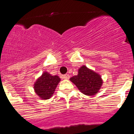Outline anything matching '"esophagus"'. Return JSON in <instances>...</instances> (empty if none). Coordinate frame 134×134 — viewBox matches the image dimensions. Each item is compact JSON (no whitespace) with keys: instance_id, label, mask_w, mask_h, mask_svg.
I'll return each instance as SVG.
<instances>
[{"instance_id":"1","label":"esophagus","mask_w":134,"mask_h":134,"mask_svg":"<svg viewBox=\"0 0 134 134\" xmlns=\"http://www.w3.org/2000/svg\"><path fill=\"white\" fill-rule=\"evenodd\" d=\"M69 77H70V76L69 74H65L64 75H63V78L65 79H69Z\"/></svg>"}]
</instances>
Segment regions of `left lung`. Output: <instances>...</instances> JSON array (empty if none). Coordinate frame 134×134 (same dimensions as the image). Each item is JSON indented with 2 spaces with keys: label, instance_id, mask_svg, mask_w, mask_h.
I'll use <instances>...</instances> for the list:
<instances>
[{
  "label": "left lung",
  "instance_id": "obj_1",
  "mask_svg": "<svg viewBox=\"0 0 134 134\" xmlns=\"http://www.w3.org/2000/svg\"><path fill=\"white\" fill-rule=\"evenodd\" d=\"M70 81L77 86L82 93L89 96L96 95L103 84L100 75L85 65L79 68L77 75L70 78Z\"/></svg>",
  "mask_w": 134,
  "mask_h": 134
}]
</instances>
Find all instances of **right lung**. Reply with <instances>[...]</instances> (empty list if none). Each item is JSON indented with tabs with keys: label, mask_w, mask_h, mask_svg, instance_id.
Segmentation results:
<instances>
[{
	"label": "right lung",
	"mask_w": 134,
	"mask_h": 134,
	"mask_svg": "<svg viewBox=\"0 0 134 134\" xmlns=\"http://www.w3.org/2000/svg\"><path fill=\"white\" fill-rule=\"evenodd\" d=\"M60 81L59 76L51 75L48 72H44L35 83L34 90L40 99H48L53 96Z\"/></svg>",
	"instance_id": "add662e5"
}]
</instances>
